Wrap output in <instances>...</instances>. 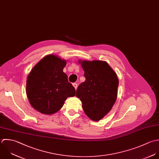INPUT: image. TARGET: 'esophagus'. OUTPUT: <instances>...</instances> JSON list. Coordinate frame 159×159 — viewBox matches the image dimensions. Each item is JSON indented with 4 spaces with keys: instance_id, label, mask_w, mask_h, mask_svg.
Returning <instances> with one entry per match:
<instances>
[{
    "instance_id": "obj_1",
    "label": "esophagus",
    "mask_w": 159,
    "mask_h": 159,
    "mask_svg": "<svg viewBox=\"0 0 159 159\" xmlns=\"http://www.w3.org/2000/svg\"><path fill=\"white\" fill-rule=\"evenodd\" d=\"M72 85H73L74 87L75 88V89L76 90V89H77V83H74Z\"/></svg>"
}]
</instances>
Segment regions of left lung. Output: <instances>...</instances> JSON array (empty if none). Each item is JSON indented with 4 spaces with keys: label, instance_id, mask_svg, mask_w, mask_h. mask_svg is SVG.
<instances>
[{
    "label": "left lung",
    "instance_id": "left-lung-1",
    "mask_svg": "<svg viewBox=\"0 0 159 159\" xmlns=\"http://www.w3.org/2000/svg\"><path fill=\"white\" fill-rule=\"evenodd\" d=\"M85 77L76 92L86 115L93 121L102 119L112 108L118 94L116 74L105 61H80Z\"/></svg>",
    "mask_w": 159,
    "mask_h": 159
}]
</instances>
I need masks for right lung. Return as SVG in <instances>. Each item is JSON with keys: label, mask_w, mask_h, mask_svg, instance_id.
Segmentation results:
<instances>
[{"label": "right lung", "mask_w": 159, "mask_h": 159, "mask_svg": "<svg viewBox=\"0 0 159 159\" xmlns=\"http://www.w3.org/2000/svg\"><path fill=\"white\" fill-rule=\"evenodd\" d=\"M66 61L49 54L31 69L26 80V95L31 107L45 115L56 113L75 90L63 72Z\"/></svg>", "instance_id": "right-lung-1"}]
</instances>
